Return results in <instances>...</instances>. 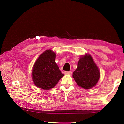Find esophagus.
I'll return each instance as SVG.
<instances>
[{
    "label": "esophagus",
    "instance_id": "esophagus-1",
    "mask_svg": "<svg viewBox=\"0 0 124 124\" xmlns=\"http://www.w3.org/2000/svg\"><path fill=\"white\" fill-rule=\"evenodd\" d=\"M64 73L66 74H69V75H71L72 74V72L71 71H69V72H64Z\"/></svg>",
    "mask_w": 124,
    "mask_h": 124
}]
</instances>
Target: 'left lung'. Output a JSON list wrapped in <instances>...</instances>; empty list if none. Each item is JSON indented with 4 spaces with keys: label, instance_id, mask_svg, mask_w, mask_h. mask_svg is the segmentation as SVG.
Listing matches in <instances>:
<instances>
[{
    "label": "left lung",
    "instance_id": "obj_1",
    "mask_svg": "<svg viewBox=\"0 0 124 124\" xmlns=\"http://www.w3.org/2000/svg\"><path fill=\"white\" fill-rule=\"evenodd\" d=\"M100 77L98 67L89 54L81 56L77 68L73 73V78L79 86L84 89L95 87Z\"/></svg>",
    "mask_w": 124,
    "mask_h": 124
}]
</instances>
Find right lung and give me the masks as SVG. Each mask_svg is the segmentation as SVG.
<instances>
[{"instance_id": "1", "label": "right lung", "mask_w": 124, "mask_h": 124, "mask_svg": "<svg viewBox=\"0 0 124 124\" xmlns=\"http://www.w3.org/2000/svg\"><path fill=\"white\" fill-rule=\"evenodd\" d=\"M56 54L51 50L43 52L35 61L32 70V79L37 87L49 90L54 87L64 74L55 62Z\"/></svg>"}]
</instances>
